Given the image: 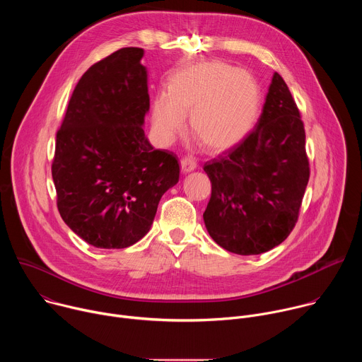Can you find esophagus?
Returning a JSON list of instances; mask_svg holds the SVG:
<instances>
[{
    "label": "esophagus",
    "instance_id": "1",
    "mask_svg": "<svg viewBox=\"0 0 362 362\" xmlns=\"http://www.w3.org/2000/svg\"><path fill=\"white\" fill-rule=\"evenodd\" d=\"M180 166H182V172H183V173H189V172H193V170L197 168V165H196V160H194L193 158H190V156H187V158H183V159L180 160Z\"/></svg>",
    "mask_w": 362,
    "mask_h": 362
}]
</instances>
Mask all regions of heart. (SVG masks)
<instances>
[{
  "label": "heart",
  "mask_w": 362,
  "mask_h": 362,
  "mask_svg": "<svg viewBox=\"0 0 362 362\" xmlns=\"http://www.w3.org/2000/svg\"><path fill=\"white\" fill-rule=\"evenodd\" d=\"M261 98L249 71L223 62H197L169 77L166 95L153 101L151 123L163 141H172L190 115L193 137L209 150L225 151L252 132Z\"/></svg>",
  "instance_id": "b5f03b06"
}]
</instances>
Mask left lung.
<instances>
[{"mask_svg": "<svg viewBox=\"0 0 362 362\" xmlns=\"http://www.w3.org/2000/svg\"><path fill=\"white\" fill-rule=\"evenodd\" d=\"M203 170L212 196L203 214L211 238L238 255H261L293 229L309 179L305 130L284 78L274 73L253 132Z\"/></svg>", "mask_w": 362, "mask_h": 362, "instance_id": "obj_1", "label": "left lung"}]
</instances>
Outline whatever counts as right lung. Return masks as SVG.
Instances as JSON below:
<instances>
[{
  "instance_id": "obj_1",
  "label": "right lung",
  "mask_w": 362,
  "mask_h": 362,
  "mask_svg": "<svg viewBox=\"0 0 362 362\" xmlns=\"http://www.w3.org/2000/svg\"><path fill=\"white\" fill-rule=\"evenodd\" d=\"M143 48H120L77 83L53 168L59 212L88 245L123 249L151 228L162 196L179 182L173 153L144 134L150 109Z\"/></svg>"
}]
</instances>
